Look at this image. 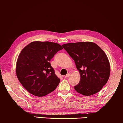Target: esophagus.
<instances>
[{"label":"esophagus","instance_id":"1","mask_svg":"<svg viewBox=\"0 0 123 123\" xmlns=\"http://www.w3.org/2000/svg\"><path fill=\"white\" fill-rule=\"evenodd\" d=\"M70 75H71V73H70V72H68V73L67 74V75L65 76V77H66V78H67V77H68L70 76Z\"/></svg>","mask_w":123,"mask_h":123}]
</instances>
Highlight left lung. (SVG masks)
<instances>
[{"label":"left lung","mask_w":123,"mask_h":123,"mask_svg":"<svg viewBox=\"0 0 123 123\" xmlns=\"http://www.w3.org/2000/svg\"><path fill=\"white\" fill-rule=\"evenodd\" d=\"M62 47L74 60L80 75L79 84L74 87L75 90L85 96L101 90L110 74L109 61L104 51L91 42L69 43Z\"/></svg>","instance_id":"1"}]
</instances>
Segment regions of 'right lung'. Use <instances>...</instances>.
Returning <instances> with one entry per match:
<instances>
[{
  "label": "right lung",
  "instance_id": "right-lung-1",
  "mask_svg": "<svg viewBox=\"0 0 123 123\" xmlns=\"http://www.w3.org/2000/svg\"><path fill=\"white\" fill-rule=\"evenodd\" d=\"M61 45L51 42L34 41L19 55L16 75L24 88L34 96H46L54 91L60 82L49 61L62 49Z\"/></svg>",
  "mask_w": 123,
  "mask_h": 123
}]
</instances>
